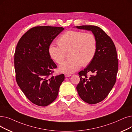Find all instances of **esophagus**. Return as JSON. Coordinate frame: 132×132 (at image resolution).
<instances>
[{"instance_id":"1","label":"esophagus","mask_w":132,"mask_h":132,"mask_svg":"<svg viewBox=\"0 0 132 132\" xmlns=\"http://www.w3.org/2000/svg\"><path fill=\"white\" fill-rule=\"evenodd\" d=\"M71 74H65V77L66 78L70 77H71Z\"/></svg>"}]
</instances>
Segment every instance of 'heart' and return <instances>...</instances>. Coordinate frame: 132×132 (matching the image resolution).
Segmentation results:
<instances>
[{
    "label": "heart",
    "mask_w": 132,
    "mask_h": 132,
    "mask_svg": "<svg viewBox=\"0 0 132 132\" xmlns=\"http://www.w3.org/2000/svg\"><path fill=\"white\" fill-rule=\"evenodd\" d=\"M59 46L51 44L48 48L50 58L57 64H61L68 50L70 58L59 66V72L71 74L86 66L94 59L97 47L96 39L90 32L68 31L59 38Z\"/></svg>",
    "instance_id": "obj_1"
}]
</instances>
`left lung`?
Segmentation results:
<instances>
[{
  "label": "left lung",
  "instance_id": "8db88e82",
  "mask_svg": "<svg viewBox=\"0 0 132 132\" xmlns=\"http://www.w3.org/2000/svg\"><path fill=\"white\" fill-rule=\"evenodd\" d=\"M74 27L92 31L96 39L95 56L84 70L79 72L80 80L77 90L83 101L89 104H97L106 98L116 83L118 70L116 48L111 38L98 26ZM88 72L93 74L87 78Z\"/></svg>",
  "mask_w": 132,
  "mask_h": 132
}]
</instances>
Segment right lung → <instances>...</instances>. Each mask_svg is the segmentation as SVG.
<instances>
[{"mask_svg": "<svg viewBox=\"0 0 132 132\" xmlns=\"http://www.w3.org/2000/svg\"><path fill=\"white\" fill-rule=\"evenodd\" d=\"M63 27L37 26L26 32L17 44L14 53L16 81L34 104L46 106L58 95L64 74L50 76L56 68L48 53L49 46Z\"/></svg>", "mask_w": 132, "mask_h": 132, "instance_id": "1", "label": "right lung"}]
</instances>
